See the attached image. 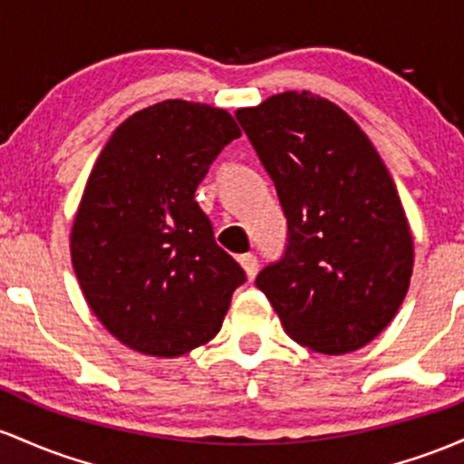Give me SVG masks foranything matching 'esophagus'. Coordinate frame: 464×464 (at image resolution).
Instances as JSON below:
<instances>
[{
    "mask_svg": "<svg viewBox=\"0 0 464 464\" xmlns=\"http://www.w3.org/2000/svg\"><path fill=\"white\" fill-rule=\"evenodd\" d=\"M238 263H241L243 272H246L247 280H254V276L258 272V260L254 254H243V256H238Z\"/></svg>",
    "mask_w": 464,
    "mask_h": 464,
    "instance_id": "34e87169",
    "label": "esophagus"
}]
</instances>
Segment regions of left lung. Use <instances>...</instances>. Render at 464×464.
Listing matches in <instances>:
<instances>
[{"instance_id": "1", "label": "left lung", "mask_w": 464, "mask_h": 464, "mask_svg": "<svg viewBox=\"0 0 464 464\" xmlns=\"http://www.w3.org/2000/svg\"><path fill=\"white\" fill-rule=\"evenodd\" d=\"M289 226L280 263L258 274L283 329L322 355L372 342L397 315L414 241L386 164L342 107L311 92L237 109Z\"/></svg>"}]
</instances>
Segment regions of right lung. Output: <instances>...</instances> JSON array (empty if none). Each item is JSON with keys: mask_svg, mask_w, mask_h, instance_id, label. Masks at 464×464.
Returning a JSON list of instances; mask_svg holds the SVG:
<instances>
[{"mask_svg": "<svg viewBox=\"0 0 464 464\" xmlns=\"http://www.w3.org/2000/svg\"><path fill=\"white\" fill-rule=\"evenodd\" d=\"M238 135L226 109L162 101L120 124L87 177L72 267L93 315L131 351L170 359L208 344L246 280L195 201Z\"/></svg>", "mask_w": 464, "mask_h": 464, "instance_id": "1", "label": "right lung"}]
</instances>
